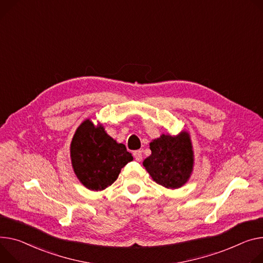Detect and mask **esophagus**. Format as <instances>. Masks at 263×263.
Returning <instances> with one entry per match:
<instances>
[{
  "label": "esophagus",
  "mask_w": 263,
  "mask_h": 263,
  "mask_svg": "<svg viewBox=\"0 0 263 263\" xmlns=\"http://www.w3.org/2000/svg\"><path fill=\"white\" fill-rule=\"evenodd\" d=\"M133 155H134V158H135V160H137V161H140V159L142 158V154H141V151H139V150H136V151H134V152H133Z\"/></svg>",
  "instance_id": "esophagus-1"
}]
</instances>
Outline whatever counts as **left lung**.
<instances>
[{
  "label": "left lung",
  "instance_id": "left-lung-1",
  "mask_svg": "<svg viewBox=\"0 0 263 263\" xmlns=\"http://www.w3.org/2000/svg\"><path fill=\"white\" fill-rule=\"evenodd\" d=\"M150 150L142 164L156 183L174 190L187 182L193 172L194 151L186 131L161 134L150 142Z\"/></svg>",
  "mask_w": 263,
  "mask_h": 263
}]
</instances>
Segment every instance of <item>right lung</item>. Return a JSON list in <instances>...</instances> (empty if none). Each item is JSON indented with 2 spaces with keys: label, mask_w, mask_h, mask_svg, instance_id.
Here are the masks:
<instances>
[{
  "label": "right lung",
  "mask_w": 263,
  "mask_h": 263,
  "mask_svg": "<svg viewBox=\"0 0 263 263\" xmlns=\"http://www.w3.org/2000/svg\"><path fill=\"white\" fill-rule=\"evenodd\" d=\"M70 157L78 179L91 191H103L111 185L133 160L124 144H118L102 124L95 126L90 118L77 129L71 140Z\"/></svg>",
  "instance_id": "1"
}]
</instances>
